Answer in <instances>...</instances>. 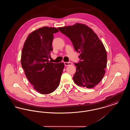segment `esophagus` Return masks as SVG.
Returning a JSON list of instances; mask_svg holds the SVG:
<instances>
[{
    "label": "esophagus",
    "mask_w": 130,
    "mask_h": 130,
    "mask_svg": "<svg viewBox=\"0 0 130 130\" xmlns=\"http://www.w3.org/2000/svg\"><path fill=\"white\" fill-rule=\"evenodd\" d=\"M64 65L66 66H70V65H72V63L71 62H64Z\"/></svg>",
    "instance_id": "1"
}]
</instances>
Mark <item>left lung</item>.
Listing matches in <instances>:
<instances>
[{"label":"left lung","mask_w":130,"mask_h":130,"mask_svg":"<svg viewBox=\"0 0 130 130\" xmlns=\"http://www.w3.org/2000/svg\"><path fill=\"white\" fill-rule=\"evenodd\" d=\"M58 29L70 38L76 52L80 53L79 61L74 63L75 83L87 88L95 86L103 78L107 66L104 45L93 31L84 24L76 23Z\"/></svg>","instance_id":"left-lung-1"}]
</instances>
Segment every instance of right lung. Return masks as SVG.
Masks as SVG:
<instances>
[{"mask_svg": "<svg viewBox=\"0 0 130 130\" xmlns=\"http://www.w3.org/2000/svg\"><path fill=\"white\" fill-rule=\"evenodd\" d=\"M53 27H44L34 31L27 37L21 53V63L25 74L34 89L41 94L54 92L58 87L64 63L49 61L53 51Z\"/></svg>", "mask_w": 130, "mask_h": 130, "instance_id": "obj_1", "label": "right lung"}]
</instances>
